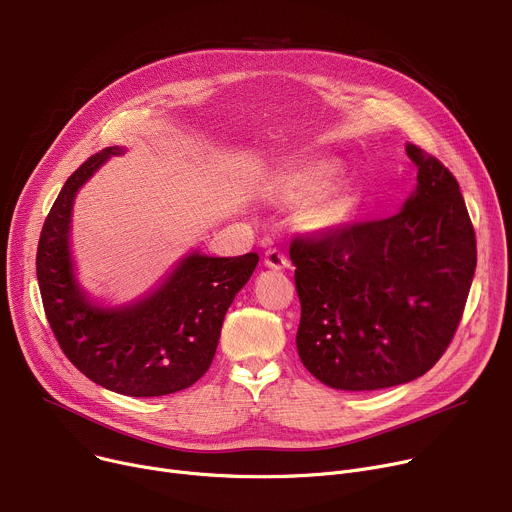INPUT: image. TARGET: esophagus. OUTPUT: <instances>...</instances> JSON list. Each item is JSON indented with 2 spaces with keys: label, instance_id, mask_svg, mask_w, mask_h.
<instances>
[{
  "label": "esophagus",
  "instance_id": "1",
  "mask_svg": "<svg viewBox=\"0 0 512 512\" xmlns=\"http://www.w3.org/2000/svg\"><path fill=\"white\" fill-rule=\"evenodd\" d=\"M264 264L273 270H283V268H289V258L279 248H270L264 252Z\"/></svg>",
  "mask_w": 512,
  "mask_h": 512
}]
</instances>
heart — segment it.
<instances>
[{
	"label": "heart",
	"mask_w": 512,
	"mask_h": 512,
	"mask_svg": "<svg viewBox=\"0 0 512 512\" xmlns=\"http://www.w3.org/2000/svg\"><path fill=\"white\" fill-rule=\"evenodd\" d=\"M341 163L335 159H316L281 171L268 186V198L295 206L304 204L302 223L312 233H335L353 215L355 192L347 182H333Z\"/></svg>",
	"instance_id": "1"
}]
</instances>
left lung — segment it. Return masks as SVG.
Masks as SVG:
<instances>
[{
  "mask_svg": "<svg viewBox=\"0 0 512 512\" xmlns=\"http://www.w3.org/2000/svg\"><path fill=\"white\" fill-rule=\"evenodd\" d=\"M417 184L390 219L320 239L289 256L302 304L297 353L337 390H378L424 376L453 339L477 250L467 206L438 159L405 144Z\"/></svg>",
  "mask_w": 512,
  "mask_h": 512,
  "instance_id": "8db88e82",
  "label": "left lung"
}]
</instances>
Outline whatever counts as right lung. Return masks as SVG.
I'll return each instance as SVG.
<instances>
[{
    "instance_id": "1",
    "label": "right lung",
    "mask_w": 512,
    "mask_h": 512,
    "mask_svg": "<svg viewBox=\"0 0 512 512\" xmlns=\"http://www.w3.org/2000/svg\"><path fill=\"white\" fill-rule=\"evenodd\" d=\"M124 153V146H109L68 177L41 231L37 279L53 335L86 378L119 395L163 397L192 386L213 364L225 314L258 254L215 258L192 250L128 304L90 297L72 256L74 200L111 157Z\"/></svg>"
}]
</instances>
